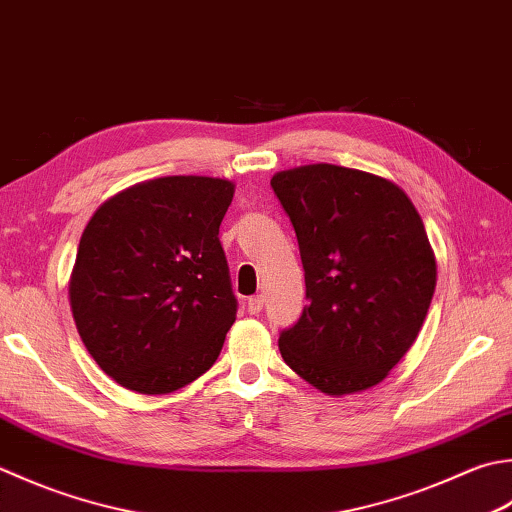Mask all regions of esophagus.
<instances>
[{
	"mask_svg": "<svg viewBox=\"0 0 512 512\" xmlns=\"http://www.w3.org/2000/svg\"><path fill=\"white\" fill-rule=\"evenodd\" d=\"M246 308H248V313H250V315H257L259 310L264 308V297H262V295H253V297H248Z\"/></svg>",
	"mask_w": 512,
	"mask_h": 512,
	"instance_id": "obj_1",
	"label": "esophagus"
}]
</instances>
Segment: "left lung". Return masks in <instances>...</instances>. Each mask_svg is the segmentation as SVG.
Listing matches in <instances>:
<instances>
[{
  "label": "left lung",
  "instance_id": "obj_1",
  "mask_svg": "<svg viewBox=\"0 0 512 512\" xmlns=\"http://www.w3.org/2000/svg\"><path fill=\"white\" fill-rule=\"evenodd\" d=\"M270 186L295 228L308 299L279 333L284 362L328 395L379 384L435 293L422 217L393 182L344 166L284 170Z\"/></svg>",
  "mask_w": 512,
  "mask_h": 512
}]
</instances>
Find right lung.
Masks as SVG:
<instances>
[{
    "label": "right lung",
    "instance_id": "obj_1",
    "mask_svg": "<svg viewBox=\"0 0 512 512\" xmlns=\"http://www.w3.org/2000/svg\"><path fill=\"white\" fill-rule=\"evenodd\" d=\"M233 193L226 179L159 177L108 199L88 222L70 308L117 384L166 395L215 364L237 315L219 242Z\"/></svg>",
    "mask_w": 512,
    "mask_h": 512
}]
</instances>
